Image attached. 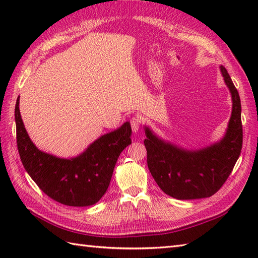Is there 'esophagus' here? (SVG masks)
Wrapping results in <instances>:
<instances>
[{
	"label": "esophagus",
	"instance_id": "1",
	"mask_svg": "<svg viewBox=\"0 0 258 258\" xmlns=\"http://www.w3.org/2000/svg\"><path fill=\"white\" fill-rule=\"evenodd\" d=\"M131 126H132V131L134 133H138L139 130H140V119L133 117L131 119Z\"/></svg>",
	"mask_w": 258,
	"mask_h": 258
}]
</instances>
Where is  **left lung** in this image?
<instances>
[{"mask_svg":"<svg viewBox=\"0 0 258 258\" xmlns=\"http://www.w3.org/2000/svg\"><path fill=\"white\" fill-rule=\"evenodd\" d=\"M221 73L232 95V115L223 138L206 147L187 150L163 140L144 126L147 166L164 193L176 200L205 199L226 182L237 162L243 144L242 107L236 87L226 69Z\"/></svg>","mask_w":258,"mask_h":258,"instance_id":"obj_1","label":"left lung"}]
</instances>
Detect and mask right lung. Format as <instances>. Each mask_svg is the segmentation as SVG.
<instances>
[{
  "instance_id": "add662e5",
  "label": "right lung",
  "mask_w": 258,
  "mask_h": 258,
  "mask_svg": "<svg viewBox=\"0 0 258 258\" xmlns=\"http://www.w3.org/2000/svg\"><path fill=\"white\" fill-rule=\"evenodd\" d=\"M15 105L16 143L27 174L44 193L61 204L83 207L102 199L111 182L120 153L132 143L130 122L102 135L80 155L62 158L38 150L27 134Z\"/></svg>"
}]
</instances>
